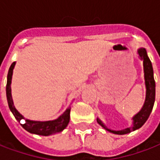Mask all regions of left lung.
I'll list each match as a JSON object with an SVG mask.
<instances>
[{"label": "left lung", "instance_id": "1", "mask_svg": "<svg viewBox=\"0 0 160 160\" xmlns=\"http://www.w3.org/2000/svg\"><path fill=\"white\" fill-rule=\"evenodd\" d=\"M138 56L139 58L143 62V70H144V80H145V87H146V98L143 106L141 109V111L135 114L132 118L133 122L132 126L129 128H126L124 129L121 130H113L111 128H108L106 125L99 119L97 118L98 123L99 124L102 128H104L105 130H107L110 133L115 134H126L130 133L132 131H134L140 128L143 126V124L147 122L151 114L153 104L155 101V80L153 77V69L152 65L149 57L148 56V53L145 48H139L137 49Z\"/></svg>", "mask_w": 160, "mask_h": 160}]
</instances>
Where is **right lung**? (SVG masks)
Returning <instances> with one entry per match:
<instances>
[{"label": "right lung", "instance_id": "obj_1", "mask_svg": "<svg viewBox=\"0 0 160 160\" xmlns=\"http://www.w3.org/2000/svg\"><path fill=\"white\" fill-rule=\"evenodd\" d=\"M15 64V62H12V65L9 68L8 73V80H7V87H6V92H7V99H8V103L9 109L12 111V113L14 116V118H16V120L19 122H20L21 120H25L26 122L24 124L21 123V126L26 131H28L29 133H32V134L48 136V135H51V134H55L62 132L64 128H66L69 122L70 110H71L70 106L58 118H56L55 120L42 121H42H33L26 119L19 113V111H17V109L13 104L12 91H11L12 72H13V68H14Z\"/></svg>", "mask_w": 160, "mask_h": 160}]
</instances>
